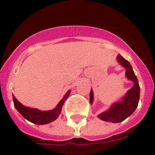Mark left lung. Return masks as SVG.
I'll return each mask as SVG.
<instances>
[{
    "label": "left lung",
    "mask_w": 155,
    "mask_h": 155,
    "mask_svg": "<svg viewBox=\"0 0 155 155\" xmlns=\"http://www.w3.org/2000/svg\"><path fill=\"white\" fill-rule=\"evenodd\" d=\"M117 61L120 64L126 69V76L128 80L134 82V85L131 89L127 92L123 99L119 102H116L112 105L111 107L99 115L97 117L105 121L112 122V123H118L128 118L132 115L138 106L139 100H140V88L139 85L137 77L136 76L132 66L127 60L124 59L120 55L117 56ZM93 91L91 90L90 92V102H93Z\"/></svg>",
    "instance_id": "8db88e82"
}]
</instances>
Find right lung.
Returning <instances> with one entry per match:
<instances>
[{"label":"right lung","instance_id":"1","mask_svg":"<svg viewBox=\"0 0 155 155\" xmlns=\"http://www.w3.org/2000/svg\"><path fill=\"white\" fill-rule=\"evenodd\" d=\"M70 94V91L66 93V94L64 96V97L61 100V102L58 103L57 107L52 110L49 111H41L37 109H33V108L26 107L23 105H22L20 102L15 98L13 95V102L14 106L16 110H18L19 114L23 116V117L27 119V120L32 122L36 124H49L50 122L55 120L58 117L59 114H61L62 110L64 101L67 99Z\"/></svg>","mask_w":155,"mask_h":155}]
</instances>
